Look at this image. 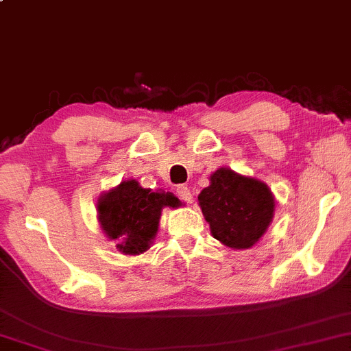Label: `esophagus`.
Segmentation results:
<instances>
[{"instance_id": "esophagus-1", "label": "esophagus", "mask_w": 351, "mask_h": 351, "mask_svg": "<svg viewBox=\"0 0 351 351\" xmlns=\"http://www.w3.org/2000/svg\"><path fill=\"white\" fill-rule=\"evenodd\" d=\"M176 194H178L180 199H183L184 202H188V204L193 202V194H191L188 186H183V184L178 186V188H176Z\"/></svg>"}]
</instances>
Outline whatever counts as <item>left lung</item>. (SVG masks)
<instances>
[{"mask_svg": "<svg viewBox=\"0 0 351 351\" xmlns=\"http://www.w3.org/2000/svg\"><path fill=\"white\" fill-rule=\"evenodd\" d=\"M197 199L215 239L231 249H250L273 219L274 199L268 186L230 168L215 171Z\"/></svg>", "mask_w": 351, "mask_h": 351, "instance_id": "8db88e82", "label": "left lung"}]
</instances>
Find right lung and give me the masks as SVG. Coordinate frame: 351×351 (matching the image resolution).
<instances>
[{
    "instance_id": "1",
    "label": "right lung",
    "mask_w": 351,
    "mask_h": 351,
    "mask_svg": "<svg viewBox=\"0 0 351 351\" xmlns=\"http://www.w3.org/2000/svg\"><path fill=\"white\" fill-rule=\"evenodd\" d=\"M180 200L170 193L144 189L136 181H121L119 188L102 195L97 213L102 230L117 247L128 255L143 254L156 236L163 207H178Z\"/></svg>"
}]
</instances>
